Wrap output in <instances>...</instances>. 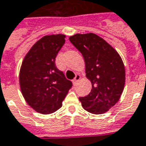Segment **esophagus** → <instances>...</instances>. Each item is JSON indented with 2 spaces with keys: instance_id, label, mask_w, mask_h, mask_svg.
Segmentation results:
<instances>
[{
  "instance_id": "1",
  "label": "esophagus",
  "mask_w": 146,
  "mask_h": 146,
  "mask_svg": "<svg viewBox=\"0 0 146 146\" xmlns=\"http://www.w3.org/2000/svg\"><path fill=\"white\" fill-rule=\"evenodd\" d=\"M80 78H81V75H80V74H77V75H75V79L73 80V84L74 85L76 84H77V82L80 80Z\"/></svg>"
}]
</instances>
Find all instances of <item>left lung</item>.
<instances>
[{
	"instance_id": "8db88e82",
	"label": "left lung",
	"mask_w": 146,
	"mask_h": 146,
	"mask_svg": "<svg viewBox=\"0 0 146 146\" xmlns=\"http://www.w3.org/2000/svg\"><path fill=\"white\" fill-rule=\"evenodd\" d=\"M83 54L91 92L80 97L82 107L92 114L108 112L119 101L125 84V69L120 54L110 44L93 33L69 38Z\"/></svg>"
}]
</instances>
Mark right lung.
Listing matches in <instances>:
<instances>
[{
  "mask_svg": "<svg viewBox=\"0 0 146 146\" xmlns=\"http://www.w3.org/2000/svg\"><path fill=\"white\" fill-rule=\"evenodd\" d=\"M66 35H46L25 54L19 72V84L26 103L41 114H50L62 106L72 84L55 66V58Z\"/></svg>",
  "mask_w": 146,
  "mask_h": 146,
  "instance_id": "add662e5",
  "label": "right lung"
}]
</instances>
